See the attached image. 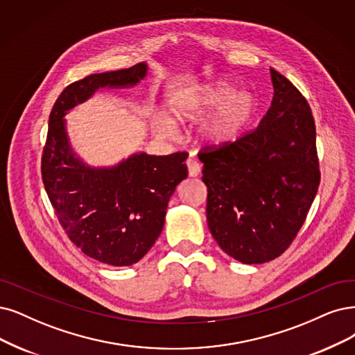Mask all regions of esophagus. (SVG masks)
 <instances>
[{"label":"esophagus","mask_w":355,"mask_h":355,"mask_svg":"<svg viewBox=\"0 0 355 355\" xmlns=\"http://www.w3.org/2000/svg\"><path fill=\"white\" fill-rule=\"evenodd\" d=\"M187 168H189V175L190 177H199L202 173V166L200 164L194 159L193 156H190L187 159Z\"/></svg>","instance_id":"34e87169"}]
</instances>
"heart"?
Listing matches in <instances>:
<instances>
[{
    "label": "heart",
    "instance_id": "1",
    "mask_svg": "<svg viewBox=\"0 0 355 355\" xmlns=\"http://www.w3.org/2000/svg\"><path fill=\"white\" fill-rule=\"evenodd\" d=\"M212 116L205 125V139L220 146L237 137L252 120L256 101L248 89H234L228 82H211L180 90L171 99V111L181 123H193L203 118L214 108ZM157 131L165 137H174V121L162 116L157 121Z\"/></svg>",
    "mask_w": 355,
    "mask_h": 355
}]
</instances>
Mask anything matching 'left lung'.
<instances>
[{
    "label": "left lung",
    "mask_w": 355,
    "mask_h": 355,
    "mask_svg": "<svg viewBox=\"0 0 355 355\" xmlns=\"http://www.w3.org/2000/svg\"><path fill=\"white\" fill-rule=\"evenodd\" d=\"M270 108L250 133L200 153L206 218L230 257L259 265L293 243L316 198L320 171L316 127L304 96L270 69Z\"/></svg>",
    "instance_id": "obj_1"
}]
</instances>
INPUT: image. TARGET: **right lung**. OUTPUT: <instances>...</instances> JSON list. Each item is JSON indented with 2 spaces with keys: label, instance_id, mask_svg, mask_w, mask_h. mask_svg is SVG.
Listing matches in <instances>:
<instances>
[{
  "label": "right lung",
  "instance_id": "1",
  "mask_svg": "<svg viewBox=\"0 0 355 355\" xmlns=\"http://www.w3.org/2000/svg\"><path fill=\"white\" fill-rule=\"evenodd\" d=\"M149 65L85 77L65 87L49 115L42 180L69 239L101 263L135 265L164 228L169 198L187 178V155L136 152L111 166H94L71 146L67 115L102 87L130 89L148 76Z\"/></svg>",
  "mask_w": 355,
  "mask_h": 355
}]
</instances>
